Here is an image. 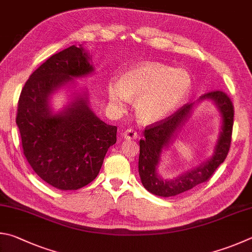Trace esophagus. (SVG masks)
<instances>
[{
    "instance_id": "esophagus-1",
    "label": "esophagus",
    "mask_w": 252,
    "mask_h": 252,
    "mask_svg": "<svg viewBox=\"0 0 252 252\" xmlns=\"http://www.w3.org/2000/svg\"><path fill=\"white\" fill-rule=\"evenodd\" d=\"M123 138L126 139V140H131V139H136L138 138V132L133 129H127L125 131V133H123Z\"/></svg>"
}]
</instances>
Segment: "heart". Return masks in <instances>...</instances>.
<instances>
[{
    "mask_svg": "<svg viewBox=\"0 0 252 252\" xmlns=\"http://www.w3.org/2000/svg\"><path fill=\"white\" fill-rule=\"evenodd\" d=\"M189 72L161 63H144L126 70L119 82L107 87L110 106L121 110L129 98L136 99L138 116L146 122L164 120L176 110L190 89Z\"/></svg>",
    "mask_w": 252,
    "mask_h": 252,
    "instance_id": "heart-1",
    "label": "heart"
}]
</instances>
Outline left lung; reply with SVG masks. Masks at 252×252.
I'll return each instance as SVG.
<instances>
[{
	"label": "left lung",
	"instance_id": "1",
	"mask_svg": "<svg viewBox=\"0 0 252 252\" xmlns=\"http://www.w3.org/2000/svg\"><path fill=\"white\" fill-rule=\"evenodd\" d=\"M210 100L217 107L221 118V126L214 153L207 161L173 180L158 175V166L163 150L168 148L189 118L195 103H187L164 120L149 126L144 130V138L140 140L139 174L143 186L150 193L162 197H171L189 190L208 181L217 167L225 161L231 143L234 126V106L229 97L222 91L215 90L200 95L198 101Z\"/></svg>",
	"mask_w": 252,
	"mask_h": 252
}]
</instances>
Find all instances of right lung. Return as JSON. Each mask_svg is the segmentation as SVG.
I'll return each instance as SVG.
<instances>
[{"label":"right lung","mask_w":252,"mask_h":252,"mask_svg":"<svg viewBox=\"0 0 252 252\" xmlns=\"http://www.w3.org/2000/svg\"><path fill=\"white\" fill-rule=\"evenodd\" d=\"M91 57L76 45L50 56L29 80L18 99L16 125L25 158L34 172L53 187L74 190L88 185L100 172L108 149L117 142V126H109L89 107L88 91L54 112L50 98L94 71Z\"/></svg>","instance_id":"1"}]
</instances>
